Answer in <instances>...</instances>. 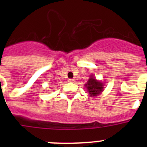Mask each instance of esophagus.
<instances>
[{"label":"esophagus","mask_w":147,"mask_h":147,"mask_svg":"<svg viewBox=\"0 0 147 147\" xmlns=\"http://www.w3.org/2000/svg\"><path fill=\"white\" fill-rule=\"evenodd\" d=\"M68 82L71 83L75 82V79H69V80H68Z\"/></svg>","instance_id":"1"}]
</instances>
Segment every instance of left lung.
Here are the masks:
<instances>
[{"instance_id":"left-lung-1","label":"left lung","mask_w":147,"mask_h":147,"mask_svg":"<svg viewBox=\"0 0 147 147\" xmlns=\"http://www.w3.org/2000/svg\"><path fill=\"white\" fill-rule=\"evenodd\" d=\"M87 88V91L91 97L97 96L102 93L104 90V84L102 82L98 81L93 76H90V80L87 82V84L85 85Z\"/></svg>"}]
</instances>
